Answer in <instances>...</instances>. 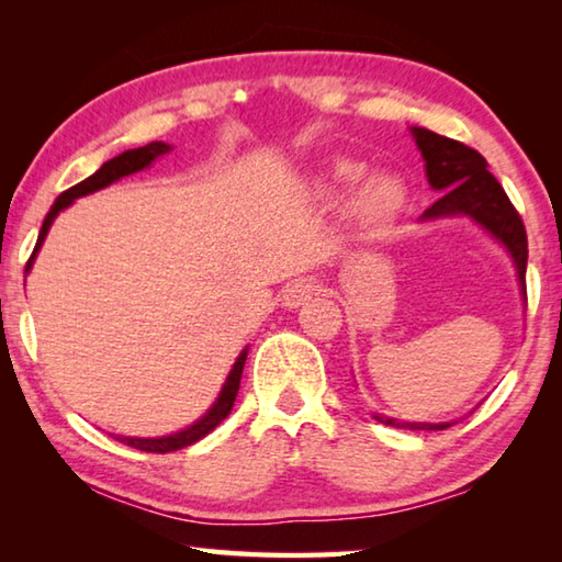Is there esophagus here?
I'll use <instances>...</instances> for the list:
<instances>
[{
	"instance_id": "34e87169",
	"label": "esophagus",
	"mask_w": 562,
	"mask_h": 562,
	"mask_svg": "<svg viewBox=\"0 0 562 562\" xmlns=\"http://www.w3.org/2000/svg\"><path fill=\"white\" fill-rule=\"evenodd\" d=\"M317 290H319V282L315 278L292 280L288 288L282 290V304L290 310H297L312 297V294H317Z\"/></svg>"
}]
</instances>
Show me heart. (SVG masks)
<instances>
[{"instance_id": "1", "label": "heart", "mask_w": 562, "mask_h": 562, "mask_svg": "<svg viewBox=\"0 0 562 562\" xmlns=\"http://www.w3.org/2000/svg\"><path fill=\"white\" fill-rule=\"evenodd\" d=\"M369 170L357 160L339 158L331 160L327 170V190L331 195L355 190L364 183ZM406 205V188L394 176H379L361 188L355 201V217L361 227H382L394 221Z\"/></svg>"}]
</instances>
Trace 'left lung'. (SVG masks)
<instances>
[{
	"mask_svg": "<svg viewBox=\"0 0 562 562\" xmlns=\"http://www.w3.org/2000/svg\"><path fill=\"white\" fill-rule=\"evenodd\" d=\"M418 150L426 160V178L434 190H443L439 201L426 207L422 221H436V217L469 215L483 231H488L496 240L510 252L518 270L520 290L526 294V265H528V237L526 225L513 203L508 201L506 190L496 178L488 173V164L479 150L469 148L461 140L446 138L429 128H412ZM382 424L396 426L408 431H443V424H416L398 422V418L376 416Z\"/></svg>",
	"mask_w": 562,
	"mask_h": 562,
	"instance_id": "1",
	"label": "left lung"
}]
</instances>
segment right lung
Instances as JSON below:
<instances>
[{"label":"right lung","instance_id":"right-lung-1","mask_svg":"<svg viewBox=\"0 0 562 562\" xmlns=\"http://www.w3.org/2000/svg\"><path fill=\"white\" fill-rule=\"evenodd\" d=\"M170 146L164 144V140H154V144H148L144 148H133L126 150V154H121L116 158H111L103 164L97 173L89 176L87 180H81V183H76L74 188L64 190V193L56 198L52 211L46 213L44 217V225H42V233H40V240L34 245V252L30 262H26V272L32 270V262L36 258V252H40V247L44 243L46 233H49V227L54 223V217L59 215L64 207H69L76 198L81 195H89V193H97V190L106 188L111 183H116L119 178L123 176H131V173H138V170L148 168L154 164L156 158H160L164 154H168ZM245 359H247V349L240 351V357L231 369V374H227L225 384H223V392L217 396V402L207 408V414L198 418L193 426H188V429L178 431V434H170V436H160V439H131V436H113V439L131 446V449H138V451H148V453H168V451H178V449H186V446L201 441L203 436L211 434L217 424L223 422V418L231 414V408L235 404V396H237V389H240V376H243V367H245Z\"/></svg>","mask_w":562,"mask_h":562}]
</instances>
